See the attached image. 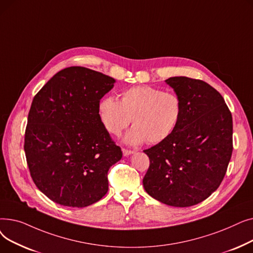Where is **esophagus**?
<instances>
[{
    "mask_svg": "<svg viewBox=\"0 0 253 253\" xmlns=\"http://www.w3.org/2000/svg\"><path fill=\"white\" fill-rule=\"evenodd\" d=\"M122 152H123V155H124L125 157H127V156H129V155H131V154H133V151H130V150H127V149H123Z\"/></svg>",
    "mask_w": 253,
    "mask_h": 253,
    "instance_id": "1",
    "label": "esophagus"
}]
</instances>
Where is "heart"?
I'll return each mask as SVG.
<instances>
[{
    "mask_svg": "<svg viewBox=\"0 0 253 253\" xmlns=\"http://www.w3.org/2000/svg\"><path fill=\"white\" fill-rule=\"evenodd\" d=\"M180 98L171 92L151 86H135L121 93V101L106 96L99 102V117L110 133L119 135L132 119V129L125 136L129 144L145 140L153 144L171 135L181 117Z\"/></svg>",
    "mask_w": 253,
    "mask_h": 253,
    "instance_id": "heart-1",
    "label": "heart"
}]
</instances>
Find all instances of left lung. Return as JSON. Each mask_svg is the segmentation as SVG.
I'll return each instance as SVG.
<instances>
[{
	"label": "left lung",
	"instance_id": "obj_1",
	"mask_svg": "<svg viewBox=\"0 0 253 253\" xmlns=\"http://www.w3.org/2000/svg\"><path fill=\"white\" fill-rule=\"evenodd\" d=\"M181 101L171 135L144 150L150 167L142 183L166 205L189 207L204 201L221 183L233 152V119L220 93L202 80L165 81Z\"/></svg>",
	"mask_w": 253,
	"mask_h": 253
}]
</instances>
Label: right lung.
<instances>
[{"label": "right lung", "mask_w": 253, "mask_h": 253, "mask_svg": "<svg viewBox=\"0 0 253 253\" xmlns=\"http://www.w3.org/2000/svg\"><path fill=\"white\" fill-rule=\"evenodd\" d=\"M115 79L82 66L53 76L33 99L24 152L37 188L57 204L82 208L109 190L108 172L121 160L98 106Z\"/></svg>", "instance_id": "add662e5"}]
</instances>
